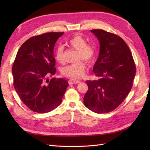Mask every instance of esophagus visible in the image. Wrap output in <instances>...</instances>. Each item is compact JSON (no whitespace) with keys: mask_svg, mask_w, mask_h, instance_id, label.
Returning a JSON list of instances; mask_svg holds the SVG:
<instances>
[{"mask_svg":"<svg viewBox=\"0 0 150 150\" xmlns=\"http://www.w3.org/2000/svg\"><path fill=\"white\" fill-rule=\"evenodd\" d=\"M81 81L79 80H76V79H69L68 81V83L69 85H71V84H78Z\"/></svg>","mask_w":150,"mask_h":150,"instance_id":"esophagus-1","label":"esophagus"}]
</instances>
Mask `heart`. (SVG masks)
<instances>
[{
    "instance_id": "heart-1",
    "label": "heart",
    "mask_w": 150,
    "mask_h": 150,
    "mask_svg": "<svg viewBox=\"0 0 150 150\" xmlns=\"http://www.w3.org/2000/svg\"><path fill=\"white\" fill-rule=\"evenodd\" d=\"M67 44L72 48L77 50L76 59L84 60L87 62H91L94 59L95 49L91 44L86 43V40L83 37L75 35L67 41ZM64 50L61 46L57 47L55 50V59L60 63H63ZM86 69V65L82 60H79L76 63L68 65L62 69V73L69 78L79 79L83 77Z\"/></svg>"
}]
</instances>
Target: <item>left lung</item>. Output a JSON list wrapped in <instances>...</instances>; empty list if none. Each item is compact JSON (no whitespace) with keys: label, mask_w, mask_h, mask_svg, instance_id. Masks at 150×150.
Returning <instances> with one entry per match:
<instances>
[{"label":"left lung","mask_w":150,"mask_h":150,"mask_svg":"<svg viewBox=\"0 0 150 150\" xmlns=\"http://www.w3.org/2000/svg\"><path fill=\"white\" fill-rule=\"evenodd\" d=\"M91 32L100 44L99 55L93 68L100 79L86 81L88 90L84 104L95 113H108L119 106L129 93L136 67L122 38L103 30H92Z\"/></svg>","instance_id":"left-lung-1"}]
</instances>
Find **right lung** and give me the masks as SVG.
I'll return each instance as SVG.
<instances>
[{
	"label": "right lung",
	"mask_w": 150,
	"mask_h": 150,
	"mask_svg": "<svg viewBox=\"0 0 150 150\" xmlns=\"http://www.w3.org/2000/svg\"><path fill=\"white\" fill-rule=\"evenodd\" d=\"M64 32H50L30 38L19 48L12 74L14 88L23 103L34 112L44 113L62 103L68 82L55 74L53 48Z\"/></svg>",
	"instance_id": "add662e5"
}]
</instances>
